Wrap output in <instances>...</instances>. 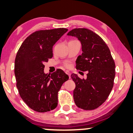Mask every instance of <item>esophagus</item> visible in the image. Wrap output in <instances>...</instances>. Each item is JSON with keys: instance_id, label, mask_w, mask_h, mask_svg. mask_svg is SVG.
Returning a JSON list of instances; mask_svg holds the SVG:
<instances>
[{"instance_id": "34e87169", "label": "esophagus", "mask_w": 133, "mask_h": 133, "mask_svg": "<svg viewBox=\"0 0 133 133\" xmlns=\"http://www.w3.org/2000/svg\"><path fill=\"white\" fill-rule=\"evenodd\" d=\"M65 72L67 75H69V78H70V72L69 71H68V70H67V71H65Z\"/></svg>"}]
</instances>
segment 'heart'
I'll use <instances>...</instances> for the list:
<instances>
[{
  "mask_svg": "<svg viewBox=\"0 0 133 133\" xmlns=\"http://www.w3.org/2000/svg\"><path fill=\"white\" fill-rule=\"evenodd\" d=\"M65 66H66V67H69V64H65Z\"/></svg>",
  "mask_w": 133,
  "mask_h": 133,
  "instance_id": "obj_1",
  "label": "heart"
}]
</instances>
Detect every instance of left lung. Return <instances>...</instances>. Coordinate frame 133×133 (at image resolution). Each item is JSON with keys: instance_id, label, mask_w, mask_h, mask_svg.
<instances>
[{"instance_id": "1", "label": "left lung", "mask_w": 133, "mask_h": 133, "mask_svg": "<svg viewBox=\"0 0 133 133\" xmlns=\"http://www.w3.org/2000/svg\"><path fill=\"white\" fill-rule=\"evenodd\" d=\"M68 36L78 38L82 44V54L76 60V69L88 71L87 78L81 79L72 74L75 83L74 99L76 105L83 110H93L102 105L114 86L115 64L105 42L90 29L76 28Z\"/></svg>"}]
</instances>
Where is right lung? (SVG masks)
<instances>
[{
	"label": "right lung",
	"instance_id": "add662e5",
	"mask_svg": "<svg viewBox=\"0 0 133 133\" xmlns=\"http://www.w3.org/2000/svg\"><path fill=\"white\" fill-rule=\"evenodd\" d=\"M68 31L65 28L36 31L22 43L15 61V75L19 95L30 108L38 112L53 110L58 93L69 76L61 69L45 74L43 63L53 57V46Z\"/></svg>",
	"mask_w": 133,
	"mask_h": 133
}]
</instances>
